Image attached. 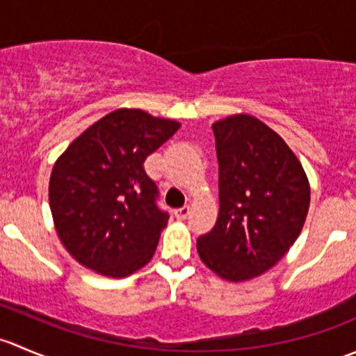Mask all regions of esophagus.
Here are the masks:
<instances>
[{"instance_id":"34e87169","label":"esophagus","mask_w":356,"mask_h":356,"mask_svg":"<svg viewBox=\"0 0 356 356\" xmlns=\"http://www.w3.org/2000/svg\"><path fill=\"white\" fill-rule=\"evenodd\" d=\"M174 215H175V218H179V220H184V218H188V215H189V207L175 208Z\"/></svg>"}]
</instances>
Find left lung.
I'll return each instance as SVG.
<instances>
[{
  "mask_svg": "<svg viewBox=\"0 0 356 356\" xmlns=\"http://www.w3.org/2000/svg\"><path fill=\"white\" fill-rule=\"evenodd\" d=\"M218 160V217L198 238L208 268L246 281L274 267L303 229L310 186L289 146L251 115L211 125Z\"/></svg>",
  "mask_w": 356,
  "mask_h": 356,
  "instance_id": "left-lung-1",
  "label": "left lung"
}]
</instances>
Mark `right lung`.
Instances as JSON below:
<instances>
[{"label":"right lung","instance_id":"1","mask_svg":"<svg viewBox=\"0 0 356 356\" xmlns=\"http://www.w3.org/2000/svg\"><path fill=\"white\" fill-rule=\"evenodd\" d=\"M181 124L141 110H115L86 129L56 160L49 208L68 253L91 270L125 277L155 253L168 211L145 160Z\"/></svg>","mask_w":356,"mask_h":356}]
</instances>
